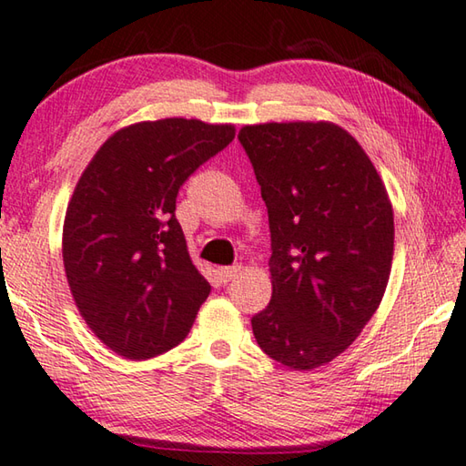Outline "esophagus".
<instances>
[{"label":"esophagus","mask_w":466,"mask_h":466,"mask_svg":"<svg viewBox=\"0 0 466 466\" xmlns=\"http://www.w3.org/2000/svg\"><path fill=\"white\" fill-rule=\"evenodd\" d=\"M240 271H242V267H240V265L222 267V269H219V278H222V281H224V283H228V281H232V279L238 278V273H240Z\"/></svg>","instance_id":"34e87169"}]
</instances>
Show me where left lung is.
Instances as JSON below:
<instances>
[{
  "mask_svg": "<svg viewBox=\"0 0 466 466\" xmlns=\"http://www.w3.org/2000/svg\"><path fill=\"white\" fill-rule=\"evenodd\" d=\"M271 230V302L252 317L267 356L310 372L360 337L382 302L394 216L364 147L330 121L244 125Z\"/></svg>",
  "mask_w": 466,
  "mask_h": 466,
  "instance_id": "1",
  "label": "left lung"
}]
</instances>
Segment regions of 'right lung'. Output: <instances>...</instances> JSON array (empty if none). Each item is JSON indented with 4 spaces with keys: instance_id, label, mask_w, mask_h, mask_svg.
<instances>
[{
    "instance_id": "obj_1",
    "label": "right lung",
    "mask_w": 466,
    "mask_h": 466,
    "mask_svg": "<svg viewBox=\"0 0 466 466\" xmlns=\"http://www.w3.org/2000/svg\"><path fill=\"white\" fill-rule=\"evenodd\" d=\"M232 123L141 121L98 147L69 199L63 267L86 325L108 350L149 360L191 330L211 286L188 257L177 195L230 144Z\"/></svg>"
}]
</instances>
